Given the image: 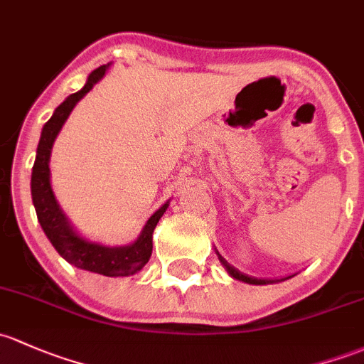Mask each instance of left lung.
Wrapping results in <instances>:
<instances>
[{"mask_svg": "<svg viewBox=\"0 0 364 364\" xmlns=\"http://www.w3.org/2000/svg\"><path fill=\"white\" fill-rule=\"evenodd\" d=\"M218 258H220L221 265H223L225 269H227V272L230 274L233 279H237V281H242V282H247V284H256V286H259V284H270V282H275V281H272V279H258V277H251V275H246V274L239 272V270H237L235 267H232L230 263H228L227 259H225L223 256L220 255V252H218ZM286 279H289V277L281 279V281H286Z\"/></svg>", "mask_w": 364, "mask_h": 364, "instance_id": "obj_1", "label": "left lung"}]
</instances>
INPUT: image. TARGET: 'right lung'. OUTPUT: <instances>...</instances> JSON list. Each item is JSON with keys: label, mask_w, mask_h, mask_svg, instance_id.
Instances as JSON below:
<instances>
[{"label": "right lung", "mask_w": 364, "mask_h": 364, "mask_svg": "<svg viewBox=\"0 0 364 364\" xmlns=\"http://www.w3.org/2000/svg\"><path fill=\"white\" fill-rule=\"evenodd\" d=\"M106 66L97 68L89 75L85 87L78 90L76 94H71L66 97L63 105H59L53 112L52 118L41 129L40 143H38L36 160L33 166V174H31V195H33V204L36 209L38 221L43 228L45 235L55 247L57 252L66 259L68 263L75 265L76 269L89 270V272L106 275V277H127L139 272L148 263L153 250V230L156 223L166 213L169 202L162 205L159 211H155L146 221L144 228L141 230L139 237L129 246L109 247L102 246L99 242H90L85 237L75 232L71 223L68 221L66 214L59 208L55 200V195L50 186V153L53 141L57 134L63 129L64 122L68 120L76 102L92 90V87L105 76Z\"/></svg>", "instance_id": "add662e5"}]
</instances>
